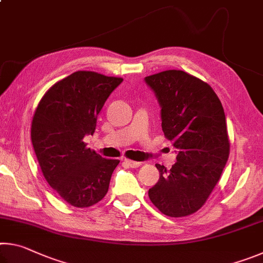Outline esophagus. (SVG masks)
Segmentation results:
<instances>
[{
  "mask_svg": "<svg viewBox=\"0 0 263 263\" xmlns=\"http://www.w3.org/2000/svg\"><path fill=\"white\" fill-rule=\"evenodd\" d=\"M124 163H125L126 166L130 167V168H138V167L141 166V162L132 161V160H124Z\"/></svg>",
  "mask_w": 263,
  "mask_h": 263,
  "instance_id": "esophagus-1",
  "label": "esophagus"
}]
</instances>
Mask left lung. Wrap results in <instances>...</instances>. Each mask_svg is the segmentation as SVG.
Returning <instances> with one entry per match:
<instances>
[{"label":"left lung","instance_id":"left-lung-1","mask_svg":"<svg viewBox=\"0 0 263 263\" xmlns=\"http://www.w3.org/2000/svg\"><path fill=\"white\" fill-rule=\"evenodd\" d=\"M145 81L161 105L164 137L177 149L171 169L155 164L160 179L149 199L163 215L190 216L205 204L228 162L224 109L210 84L183 70H163Z\"/></svg>","mask_w":263,"mask_h":263}]
</instances>
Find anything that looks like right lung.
<instances>
[{"mask_svg":"<svg viewBox=\"0 0 263 263\" xmlns=\"http://www.w3.org/2000/svg\"><path fill=\"white\" fill-rule=\"evenodd\" d=\"M122 78L78 70L48 89L35 108L31 140L43 175L57 194L77 208L99 203L108 193L119 160L87 147L97 116Z\"/></svg>","mask_w":263,"mask_h":263,"instance_id":"1","label":"right lung"}]
</instances>
